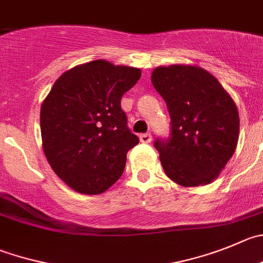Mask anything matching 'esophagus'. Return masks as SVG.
Masks as SVG:
<instances>
[{
    "label": "esophagus",
    "instance_id": "esophagus-1",
    "mask_svg": "<svg viewBox=\"0 0 263 263\" xmlns=\"http://www.w3.org/2000/svg\"><path fill=\"white\" fill-rule=\"evenodd\" d=\"M139 139H141L142 143H149V142H151V139H152V137H151V134H149V133H143V134H141V136H139Z\"/></svg>",
    "mask_w": 263,
    "mask_h": 263
}]
</instances>
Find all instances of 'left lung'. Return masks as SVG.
<instances>
[{
	"mask_svg": "<svg viewBox=\"0 0 263 263\" xmlns=\"http://www.w3.org/2000/svg\"><path fill=\"white\" fill-rule=\"evenodd\" d=\"M152 84L171 115V134L156 138L161 165L184 187L208 184L234 155L239 114L218 80L199 67H157Z\"/></svg>",
	"mask_w": 263,
	"mask_h": 263,
	"instance_id": "1",
	"label": "left lung"
}]
</instances>
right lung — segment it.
Instances as JSON below:
<instances>
[{
  "instance_id": "right-lung-1",
  "label": "right lung",
  "mask_w": 263,
  "mask_h": 263,
  "mask_svg": "<svg viewBox=\"0 0 263 263\" xmlns=\"http://www.w3.org/2000/svg\"><path fill=\"white\" fill-rule=\"evenodd\" d=\"M141 69L89 62L64 72L41 106L42 147L55 174L80 194H102L121 177L139 143L127 126L121 97Z\"/></svg>"
}]
</instances>
